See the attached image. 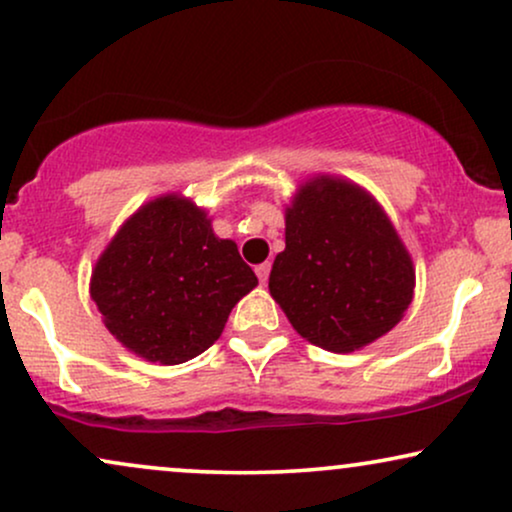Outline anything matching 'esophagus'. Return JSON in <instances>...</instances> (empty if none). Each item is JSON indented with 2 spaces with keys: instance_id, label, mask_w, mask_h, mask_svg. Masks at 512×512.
Listing matches in <instances>:
<instances>
[{
  "instance_id": "esophagus-1",
  "label": "esophagus",
  "mask_w": 512,
  "mask_h": 512,
  "mask_svg": "<svg viewBox=\"0 0 512 512\" xmlns=\"http://www.w3.org/2000/svg\"><path fill=\"white\" fill-rule=\"evenodd\" d=\"M256 275H258V280H261V285H266L268 275H270V263H261V266H256Z\"/></svg>"
}]
</instances>
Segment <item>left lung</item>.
<instances>
[{
	"instance_id": "1",
	"label": "left lung",
	"mask_w": 512,
	"mask_h": 512,
	"mask_svg": "<svg viewBox=\"0 0 512 512\" xmlns=\"http://www.w3.org/2000/svg\"><path fill=\"white\" fill-rule=\"evenodd\" d=\"M268 289L306 342L351 353L403 318L415 268L368 189L315 175L285 208V251L275 256Z\"/></svg>"
}]
</instances>
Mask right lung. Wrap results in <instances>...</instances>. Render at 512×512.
<instances>
[{
    "label": "right lung",
    "mask_w": 512,
    "mask_h": 512,
    "mask_svg": "<svg viewBox=\"0 0 512 512\" xmlns=\"http://www.w3.org/2000/svg\"><path fill=\"white\" fill-rule=\"evenodd\" d=\"M258 285L206 208L161 194L137 208L92 268L90 296L125 349L161 365L204 353L227 315Z\"/></svg>",
    "instance_id": "add662e5"
}]
</instances>
